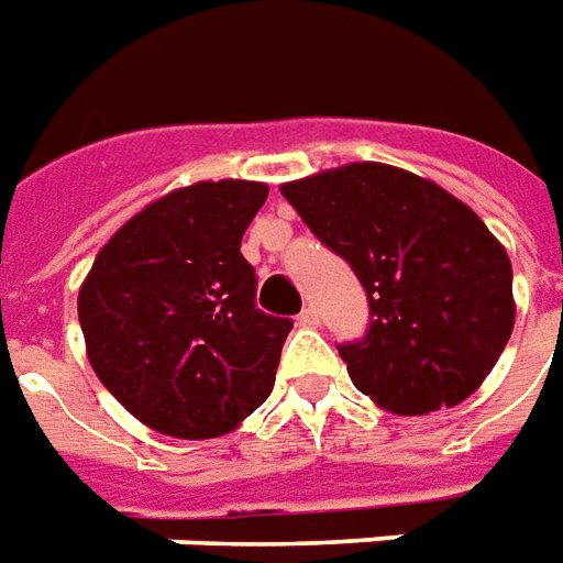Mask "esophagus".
<instances>
[{
  "label": "esophagus",
  "instance_id": "esophagus-1",
  "mask_svg": "<svg viewBox=\"0 0 563 563\" xmlns=\"http://www.w3.org/2000/svg\"><path fill=\"white\" fill-rule=\"evenodd\" d=\"M299 327H306V329H314L317 323H320V314H317V308L314 306H308V308H302V311H299Z\"/></svg>",
  "mask_w": 563,
  "mask_h": 563
}]
</instances>
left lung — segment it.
I'll use <instances>...</instances> for the list:
<instances>
[{"label": "left lung", "instance_id": "obj_1", "mask_svg": "<svg viewBox=\"0 0 563 563\" xmlns=\"http://www.w3.org/2000/svg\"><path fill=\"white\" fill-rule=\"evenodd\" d=\"M311 231L353 266L371 329L338 346L353 386L397 416L457 407L514 332V269L475 210L427 177L346 163L282 184Z\"/></svg>", "mask_w": 563, "mask_h": 563}]
</instances>
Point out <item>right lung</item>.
Masks as SVG:
<instances>
[{
    "instance_id": "1",
    "label": "right lung",
    "mask_w": 563,
    "mask_h": 563,
    "mask_svg": "<svg viewBox=\"0 0 563 563\" xmlns=\"http://www.w3.org/2000/svg\"><path fill=\"white\" fill-rule=\"evenodd\" d=\"M257 180H198L109 236L79 287L88 362L121 407L175 439L225 437L264 404L290 320L255 308L240 255Z\"/></svg>"
}]
</instances>
